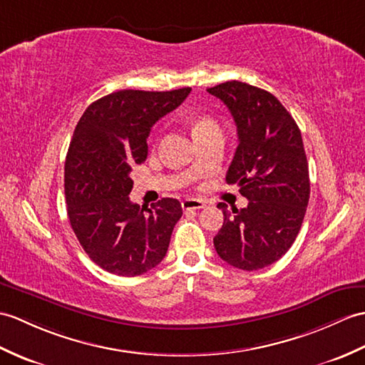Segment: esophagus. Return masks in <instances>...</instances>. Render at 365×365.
Wrapping results in <instances>:
<instances>
[{"instance_id":"34e87169","label":"esophagus","mask_w":365,"mask_h":365,"mask_svg":"<svg viewBox=\"0 0 365 365\" xmlns=\"http://www.w3.org/2000/svg\"><path fill=\"white\" fill-rule=\"evenodd\" d=\"M205 205H207V202L202 200V199H185V200L182 202V208H183L185 211L200 210V208H203Z\"/></svg>"}]
</instances>
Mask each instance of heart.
Returning <instances> with one entry per match:
<instances>
[{
  "instance_id": "1",
  "label": "heart",
  "mask_w": 365,
  "mask_h": 365,
  "mask_svg": "<svg viewBox=\"0 0 365 365\" xmlns=\"http://www.w3.org/2000/svg\"><path fill=\"white\" fill-rule=\"evenodd\" d=\"M215 129H219V127H217L216 121L211 120V118H208V116H200L192 123V135H194V137H197V135H200L203 132L215 130Z\"/></svg>"
}]
</instances>
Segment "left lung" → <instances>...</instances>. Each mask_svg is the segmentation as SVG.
<instances>
[{
  "instance_id": "8db88e82",
  "label": "left lung",
  "mask_w": 365,
  "mask_h": 365,
  "mask_svg": "<svg viewBox=\"0 0 365 365\" xmlns=\"http://www.w3.org/2000/svg\"><path fill=\"white\" fill-rule=\"evenodd\" d=\"M230 110L238 130L225 180L238 185L249 199L245 208L227 210L215 236V249L225 262L258 270L291 249L307 213L309 171L297 123L269 91L240 81L207 90Z\"/></svg>"
}]
</instances>
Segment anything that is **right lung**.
I'll use <instances>...</instances> for the list:
<instances>
[{
    "label": "right lung",
    "mask_w": 365,
    "mask_h": 365,
    "mask_svg": "<svg viewBox=\"0 0 365 365\" xmlns=\"http://www.w3.org/2000/svg\"><path fill=\"white\" fill-rule=\"evenodd\" d=\"M190 91L110 93L76 125L65 160L68 217L90 259L110 274L137 277L166 255L182 205L171 197L150 208L132 203V169L148 157L150 127Z\"/></svg>",
    "instance_id": "1"
}]
</instances>
